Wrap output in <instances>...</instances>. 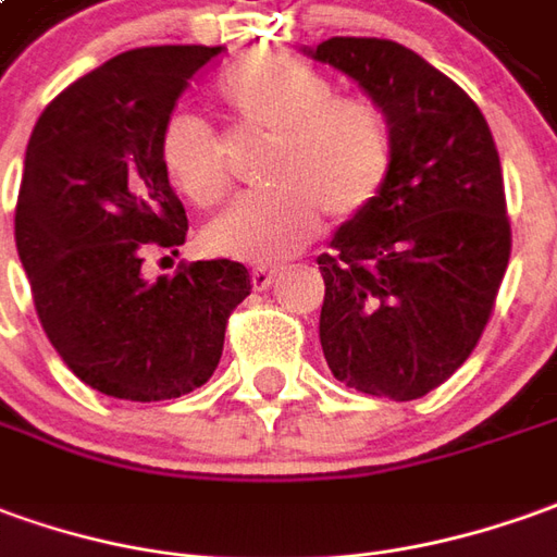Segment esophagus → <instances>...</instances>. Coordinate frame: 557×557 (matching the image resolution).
Here are the masks:
<instances>
[{
    "mask_svg": "<svg viewBox=\"0 0 557 557\" xmlns=\"http://www.w3.org/2000/svg\"><path fill=\"white\" fill-rule=\"evenodd\" d=\"M275 275H278V270H272V267H255V270H251V285H255L257 290H267V287L275 282Z\"/></svg>",
    "mask_w": 557,
    "mask_h": 557,
    "instance_id": "34e87169",
    "label": "esophagus"
}]
</instances>
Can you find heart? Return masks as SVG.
<instances>
[{"mask_svg": "<svg viewBox=\"0 0 557 557\" xmlns=\"http://www.w3.org/2000/svg\"><path fill=\"white\" fill-rule=\"evenodd\" d=\"M245 129L275 139L267 184L236 199L202 233L206 248L248 263L297 255L321 227V212L351 221L373 206L394 163V129L363 96H333L318 69L282 53H251L218 84ZM160 163L172 187L206 209L227 194L221 141L197 114H172L160 133Z\"/></svg>", "mask_w": 557, "mask_h": 557, "instance_id": "heart-1", "label": "heart"}]
</instances>
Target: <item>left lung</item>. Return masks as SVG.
Masks as SVG:
<instances>
[{"label": "left lung", "mask_w": 557, "mask_h": 557, "mask_svg": "<svg viewBox=\"0 0 557 557\" xmlns=\"http://www.w3.org/2000/svg\"><path fill=\"white\" fill-rule=\"evenodd\" d=\"M302 51L358 81L394 129L382 194L318 257L321 348L348 388L418 400L470 358L504 282L500 157L476 102L416 51L345 36Z\"/></svg>", "instance_id": "obj_1"}]
</instances>
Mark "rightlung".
<instances>
[{"instance_id": "add662e5", "label": "right lung", "mask_w": 557, "mask_h": 557, "mask_svg": "<svg viewBox=\"0 0 557 557\" xmlns=\"http://www.w3.org/2000/svg\"><path fill=\"white\" fill-rule=\"evenodd\" d=\"M221 48L117 53L41 111L14 212L38 321L84 385L154 403L212 379L230 312L251 294L236 260L182 263L148 282L151 248L178 255L187 214L160 133L187 81Z\"/></svg>"}]
</instances>
